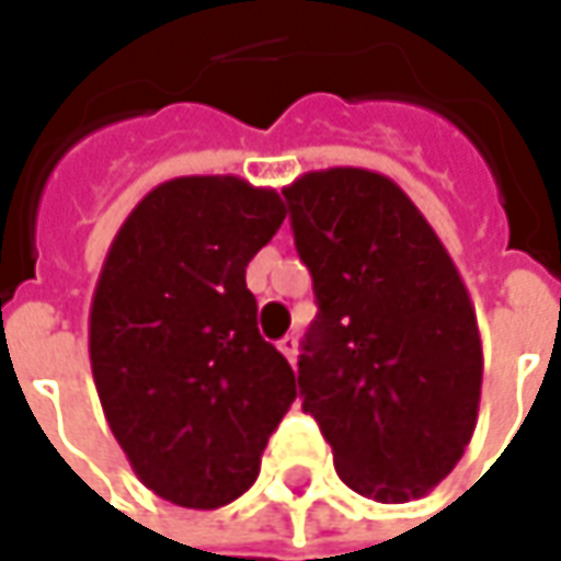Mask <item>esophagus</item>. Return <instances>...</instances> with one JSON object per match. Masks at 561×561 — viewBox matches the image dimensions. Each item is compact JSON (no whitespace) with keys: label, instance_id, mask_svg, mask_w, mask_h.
<instances>
[{"label":"esophagus","instance_id":"esophagus-1","mask_svg":"<svg viewBox=\"0 0 561 561\" xmlns=\"http://www.w3.org/2000/svg\"><path fill=\"white\" fill-rule=\"evenodd\" d=\"M277 350H280L284 356L290 358V362H296V350H299V340H296L293 334H287L284 340H280V343H277Z\"/></svg>","mask_w":561,"mask_h":561}]
</instances>
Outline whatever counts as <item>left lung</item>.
<instances>
[{
    "instance_id": "left-lung-1",
    "label": "left lung",
    "mask_w": 561,
    "mask_h": 561,
    "mask_svg": "<svg viewBox=\"0 0 561 561\" xmlns=\"http://www.w3.org/2000/svg\"><path fill=\"white\" fill-rule=\"evenodd\" d=\"M318 318L302 340L299 397L343 484L409 503L462 459L478 424L484 356L449 252L390 178L309 171L287 190Z\"/></svg>"
}]
</instances>
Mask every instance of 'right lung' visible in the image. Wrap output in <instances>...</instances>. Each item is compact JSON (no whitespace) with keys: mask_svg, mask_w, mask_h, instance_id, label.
<instances>
[{"mask_svg":"<svg viewBox=\"0 0 561 561\" xmlns=\"http://www.w3.org/2000/svg\"><path fill=\"white\" fill-rule=\"evenodd\" d=\"M284 199L233 174L174 178L115 233L90 306L105 421L156 496L218 508L259 478L296 377L255 328L247 265L284 225Z\"/></svg>","mask_w":561,"mask_h":561,"instance_id":"right-lung-1","label":"right lung"}]
</instances>
